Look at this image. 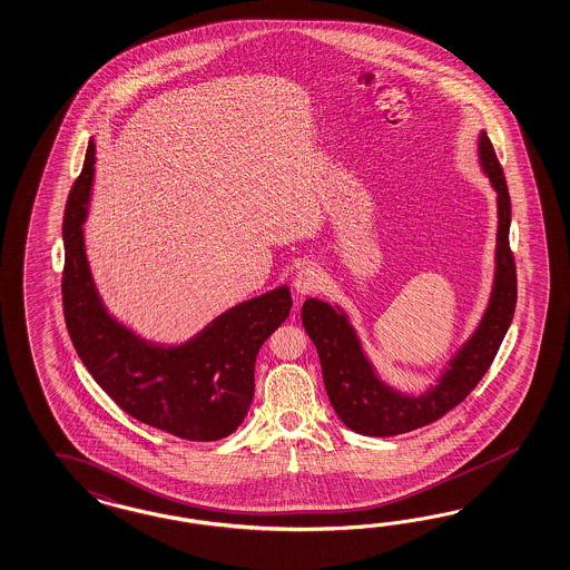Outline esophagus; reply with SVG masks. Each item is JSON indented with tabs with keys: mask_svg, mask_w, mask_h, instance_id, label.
<instances>
[{
	"mask_svg": "<svg viewBox=\"0 0 570 570\" xmlns=\"http://www.w3.org/2000/svg\"><path fill=\"white\" fill-rule=\"evenodd\" d=\"M322 284H324V276H322V272H320L317 267H313V265L301 267L293 279L294 293L298 294V296H307V294L320 291Z\"/></svg>",
	"mask_w": 570,
	"mask_h": 570,
	"instance_id": "1",
	"label": "esophagus"
}]
</instances>
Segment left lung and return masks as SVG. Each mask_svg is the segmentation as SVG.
<instances>
[{
  "label": "left lung",
  "mask_w": 570,
  "mask_h": 570,
  "mask_svg": "<svg viewBox=\"0 0 570 570\" xmlns=\"http://www.w3.org/2000/svg\"><path fill=\"white\" fill-rule=\"evenodd\" d=\"M478 157L481 171L495 193L498 207L492 291L473 334L448 358L433 384L423 392L394 387L371 363L351 315L338 303L330 305L320 298H307L303 305L301 317L320 354L327 399L342 423L361 435H399L446 415L490 370L507 336L517 307V272L508 245L510 197L485 130L479 132Z\"/></svg>",
  "instance_id": "left-lung-1"
}]
</instances>
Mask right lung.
<instances>
[{"mask_svg":"<svg viewBox=\"0 0 570 570\" xmlns=\"http://www.w3.org/2000/svg\"><path fill=\"white\" fill-rule=\"evenodd\" d=\"M95 140L63 214V317L82 365L124 413L190 442H216L245 421L255 358L293 307L286 284L219 313L185 342H155L118 320L97 291L85 245Z\"/></svg>","mask_w":570,"mask_h":570,"instance_id":"1","label":"right lung"}]
</instances>
